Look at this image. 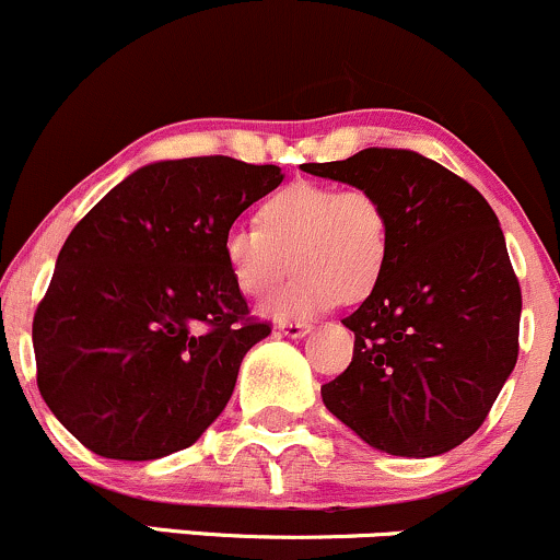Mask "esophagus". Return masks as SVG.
<instances>
[{"mask_svg": "<svg viewBox=\"0 0 560 560\" xmlns=\"http://www.w3.org/2000/svg\"><path fill=\"white\" fill-rule=\"evenodd\" d=\"M311 329L313 324H307V320H281L279 324V331L287 334V337H305Z\"/></svg>", "mask_w": 560, "mask_h": 560, "instance_id": "1", "label": "esophagus"}]
</instances>
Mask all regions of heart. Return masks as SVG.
Masks as SVG:
<instances>
[{"instance_id": "b5f03b06", "label": "heart", "mask_w": 560, "mask_h": 560, "mask_svg": "<svg viewBox=\"0 0 560 560\" xmlns=\"http://www.w3.org/2000/svg\"><path fill=\"white\" fill-rule=\"evenodd\" d=\"M223 262L247 300L276 292L273 318H311L339 302H361L378 287L392 253V221L369 189L294 182L258 205L255 226L236 223L223 234Z\"/></svg>"}]
</instances>
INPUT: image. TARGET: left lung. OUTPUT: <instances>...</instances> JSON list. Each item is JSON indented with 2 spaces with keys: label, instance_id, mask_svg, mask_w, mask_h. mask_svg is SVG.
Returning <instances> with one entry per match:
<instances>
[{
  "label": "left lung",
  "instance_id": "1",
  "mask_svg": "<svg viewBox=\"0 0 560 560\" xmlns=\"http://www.w3.org/2000/svg\"><path fill=\"white\" fill-rule=\"evenodd\" d=\"M302 171L374 191L392 221L387 271L342 318L355 347L320 387L326 408L389 455L447 453L485 423L518 358L522 287L498 215L413 150L369 147Z\"/></svg>",
  "mask_w": 560,
  "mask_h": 560
}]
</instances>
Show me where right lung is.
Returning a JSON list of instances; mask_svg holds the SVG:
<instances>
[{"label":"right lung","mask_w":560,"mask_h":560,"mask_svg":"<svg viewBox=\"0 0 560 560\" xmlns=\"http://www.w3.org/2000/svg\"><path fill=\"white\" fill-rule=\"evenodd\" d=\"M226 155L147 165L75 223L34 313L36 384L83 447L155 460L226 408L242 358L271 334L223 262V234L281 184Z\"/></svg>","instance_id":"right-lung-1"}]
</instances>
